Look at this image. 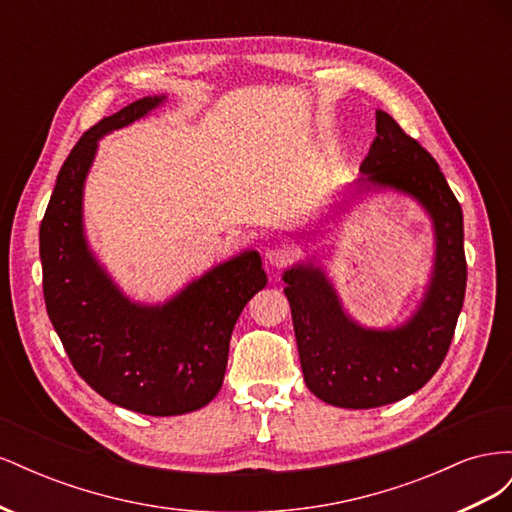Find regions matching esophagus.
<instances>
[{"instance_id": "esophagus-1", "label": "esophagus", "mask_w": 512, "mask_h": 512, "mask_svg": "<svg viewBox=\"0 0 512 512\" xmlns=\"http://www.w3.org/2000/svg\"><path fill=\"white\" fill-rule=\"evenodd\" d=\"M292 258H294V250L290 245H282V243L271 245L265 254L267 265H271L273 269H284L286 265H290Z\"/></svg>"}]
</instances>
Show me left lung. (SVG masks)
<instances>
[{"instance_id": "8db88e82", "label": "left lung", "mask_w": 512, "mask_h": 512, "mask_svg": "<svg viewBox=\"0 0 512 512\" xmlns=\"http://www.w3.org/2000/svg\"><path fill=\"white\" fill-rule=\"evenodd\" d=\"M361 173L359 192L395 190L429 213L436 256L425 297L395 329H365L354 322L314 262L284 271L307 389L331 406L352 410L393 404L423 389L451 346L468 280L459 200L431 153L389 113L376 111V138Z\"/></svg>"}]
</instances>
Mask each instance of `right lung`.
<instances>
[{"mask_svg":"<svg viewBox=\"0 0 512 512\" xmlns=\"http://www.w3.org/2000/svg\"><path fill=\"white\" fill-rule=\"evenodd\" d=\"M164 100L141 98L89 128L61 166L40 224L44 303L70 363L111 404L149 416L194 412L220 393L232 329L245 303L267 284L260 254L247 250L166 303L141 305L91 254L83 188L98 141Z\"/></svg>","mask_w":512,"mask_h":512,"instance_id":"right-lung-1","label":"right lung"}]
</instances>
